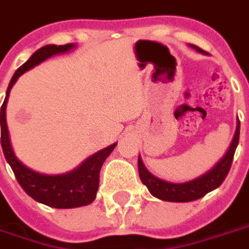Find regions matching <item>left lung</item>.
Wrapping results in <instances>:
<instances>
[{
	"instance_id": "1",
	"label": "left lung",
	"mask_w": 249,
	"mask_h": 249,
	"mask_svg": "<svg viewBox=\"0 0 249 249\" xmlns=\"http://www.w3.org/2000/svg\"><path fill=\"white\" fill-rule=\"evenodd\" d=\"M189 47L199 52V53H205V51L198 48L197 46L189 44ZM239 136L240 121L237 119L233 139H232V142H231V145H229L225 155L215 163L214 167L210 168L208 173L202 174L201 177H198L196 179H191L189 182L174 183V182H168V180L155 177L154 174L144 166L140 155H139V159H137L139 177L142 179V183L147 186L149 193L154 197L161 199V201H167V202H190V201L199 199L205 194H208L209 191H213L214 189H217L224 182V179L227 178L228 173L231 170V166H232L234 151H236L237 144H239Z\"/></svg>"
}]
</instances>
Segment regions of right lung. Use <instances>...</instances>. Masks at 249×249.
Masks as SVG:
<instances>
[{
	"label": "right lung",
	"instance_id": "obj_1",
	"mask_svg": "<svg viewBox=\"0 0 249 249\" xmlns=\"http://www.w3.org/2000/svg\"><path fill=\"white\" fill-rule=\"evenodd\" d=\"M75 48V44H66V46H48L41 47L40 50L32 53L21 67L16 70L15 75L10 79L9 86L6 90V97L1 107L0 124H1V145H2L5 159L12 167L16 175L17 182L20 183L24 191L35 201L44 203L47 206L56 208V209H72L79 206H86L95 199L98 185H100V171L104 161L112 154L117 142H113L107 148L101 149L71 170L69 173L48 175V174L37 173L32 168L25 166L17 156H16L12 142H10L9 130L6 124V104L9 100V93L17 79L25 71L34 69L41 62L59 53H66Z\"/></svg>",
	"mask_w": 249,
	"mask_h": 249
}]
</instances>
